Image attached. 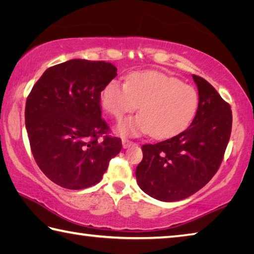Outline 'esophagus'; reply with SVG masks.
I'll return each instance as SVG.
<instances>
[{
	"label": "esophagus",
	"instance_id": "esophagus-1",
	"mask_svg": "<svg viewBox=\"0 0 254 254\" xmlns=\"http://www.w3.org/2000/svg\"><path fill=\"white\" fill-rule=\"evenodd\" d=\"M122 145H123L124 149H127V148H130V147H133V145H135V143L133 142V141H130V140H127V139H123L122 140Z\"/></svg>",
	"mask_w": 254,
	"mask_h": 254
}]
</instances>
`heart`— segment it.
I'll return each instance as SVG.
<instances>
[{
	"label": "heart",
	"mask_w": 254,
	"mask_h": 254,
	"mask_svg": "<svg viewBox=\"0 0 254 254\" xmlns=\"http://www.w3.org/2000/svg\"><path fill=\"white\" fill-rule=\"evenodd\" d=\"M104 110L117 120L135 111L140 113L120 123L124 136L151 133L165 139L185 130L194 120L199 106V94L194 86L184 84L177 77L159 71H136L127 84L111 80L101 93Z\"/></svg>",
	"instance_id": "obj_1"
}]
</instances>
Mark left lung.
Wrapping results in <instances>:
<instances>
[{"label":"left lung","mask_w":254,"mask_h":254,"mask_svg":"<svg viewBox=\"0 0 254 254\" xmlns=\"http://www.w3.org/2000/svg\"><path fill=\"white\" fill-rule=\"evenodd\" d=\"M199 106L190 126L179 134L142 145L136 167L140 188L153 198L177 201L191 196L220 168L232 130V111L207 80L192 75Z\"/></svg>","instance_id":"8db88e82"}]
</instances>
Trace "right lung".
<instances>
[{"label": "right lung", "mask_w": 254, "mask_h": 254, "mask_svg": "<svg viewBox=\"0 0 254 254\" xmlns=\"http://www.w3.org/2000/svg\"><path fill=\"white\" fill-rule=\"evenodd\" d=\"M118 69L105 62L71 59L47 69L25 103V127L34 160L51 182L67 189L97 184L121 151L107 134L101 92Z\"/></svg>", "instance_id": "add662e5"}]
</instances>
